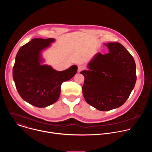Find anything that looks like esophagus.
Instances as JSON below:
<instances>
[{"mask_svg": "<svg viewBox=\"0 0 152 152\" xmlns=\"http://www.w3.org/2000/svg\"><path fill=\"white\" fill-rule=\"evenodd\" d=\"M84 69V67L83 66H80H80H78V69H77V72H80L81 71H82Z\"/></svg>", "mask_w": 152, "mask_h": 152, "instance_id": "obj_1", "label": "esophagus"}]
</instances>
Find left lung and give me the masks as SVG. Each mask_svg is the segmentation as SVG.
I'll return each mask as SVG.
<instances>
[{
  "mask_svg": "<svg viewBox=\"0 0 152 152\" xmlns=\"http://www.w3.org/2000/svg\"><path fill=\"white\" fill-rule=\"evenodd\" d=\"M107 54L97 53L88 64V70L80 72L85 77L82 93L86 103L101 111L123 105L137 80L134 58L120 43L107 42Z\"/></svg>",
  "mask_w": 152,
  "mask_h": 152,
  "instance_id": "1",
  "label": "left lung"
}]
</instances>
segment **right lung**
<instances>
[{"label": "right lung", "mask_w": 152, "mask_h": 152, "mask_svg": "<svg viewBox=\"0 0 152 152\" xmlns=\"http://www.w3.org/2000/svg\"><path fill=\"white\" fill-rule=\"evenodd\" d=\"M55 41L54 38L32 39L20 48L15 57L12 76L17 91L25 101L36 107L55 103L62 83L72 78L77 70L75 65L59 72L42 64V52Z\"/></svg>", "instance_id": "1"}]
</instances>
